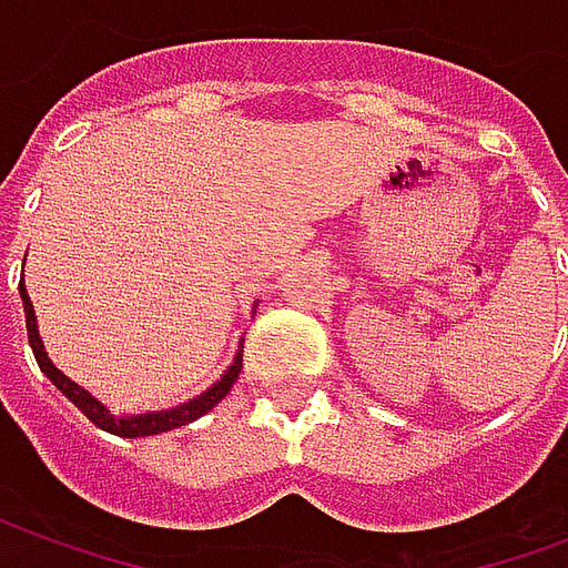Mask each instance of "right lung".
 <instances>
[{"instance_id":"1","label":"right lung","mask_w":568,"mask_h":568,"mask_svg":"<svg viewBox=\"0 0 568 568\" xmlns=\"http://www.w3.org/2000/svg\"><path fill=\"white\" fill-rule=\"evenodd\" d=\"M27 261V258H23ZM20 301H23V313H27V334H30V346H32V356L39 362V368L48 381L54 383L60 393L67 395L72 405L79 407L84 417L91 419L93 426L103 428L109 435H121V438H145V435H161V432H170V428L187 426V423H194L203 414H210L212 407L222 402L224 395L231 393V386L240 377V368H243V349H236L234 362L227 365L219 381L212 383L206 393L194 395V398H187L182 405L166 407V410H149V414H128V417H115L109 407L91 395L84 386H79L75 381H69L63 371L57 368L51 356H48V349H44L42 337H39V322H36V310H32V301L27 295V285L20 283Z\"/></svg>"}]
</instances>
